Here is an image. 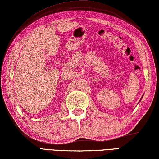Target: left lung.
Listing matches in <instances>:
<instances>
[{"instance_id":"8db88e82","label":"left lung","mask_w":159,"mask_h":159,"mask_svg":"<svg viewBox=\"0 0 159 159\" xmlns=\"http://www.w3.org/2000/svg\"><path fill=\"white\" fill-rule=\"evenodd\" d=\"M143 96H142V97H141V99H142V98H143ZM141 100H140V101H141Z\"/></svg>"}]
</instances>
